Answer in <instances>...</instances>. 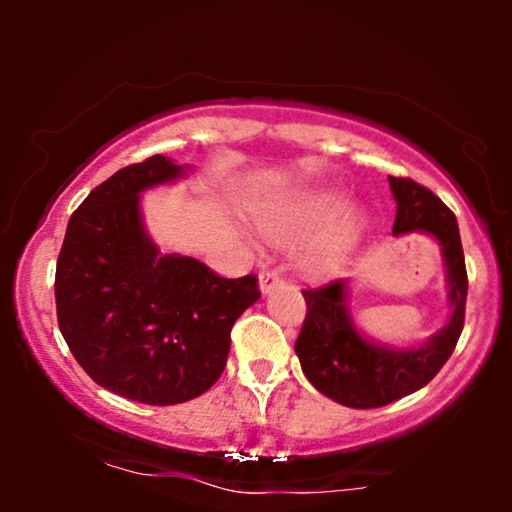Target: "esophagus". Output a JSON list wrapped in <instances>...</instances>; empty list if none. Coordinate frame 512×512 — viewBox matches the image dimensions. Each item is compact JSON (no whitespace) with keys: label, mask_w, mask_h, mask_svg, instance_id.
<instances>
[{"label":"esophagus","mask_w":512,"mask_h":512,"mask_svg":"<svg viewBox=\"0 0 512 512\" xmlns=\"http://www.w3.org/2000/svg\"><path fill=\"white\" fill-rule=\"evenodd\" d=\"M258 282H261V291H263V293H270L272 289H275V286H279V284L284 282L282 270H277V268H265V270L261 272V277H258Z\"/></svg>","instance_id":"1"}]
</instances>
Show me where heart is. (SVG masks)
Returning <instances> with one entry per match:
<instances>
[{
    "label": "heart",
    "instance_id": "heart-1",
    "mask_svg": "<svg viewBox=\"0 0 512 512\" xmlns=\"http://www.w3.org/2000/svg\"><path fill=\"white\" fill-rule=\"evenodd\" d=\"M345 209V198L335 191H307L296 198L279 202L277 207L258 214V226L272 240H293V237L314 233L333 223ZM356 233L354 221L345 216L333 223L324 235L317 237L305 251V265L312 270H326L338 263Z\"/></svg>",
    "mask_w": 512,
    "mask_h": 512
}]
</instances>
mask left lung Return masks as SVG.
<instances>
[{
    "instance_id": "left-lung-1",
    "label": "left lung",
    "mask_w": 512,
    "mask_h": 512,
    "mask_svg": "<svg viewBox=\"0 0 512 512\" xmlns=\"http://www.w3.org/2000/svg\"><path fill=\"white\" fill-rule=\"evenodd\" d=\"M398 209L394 235L422 230L443 244L452 319L419 349L394 352L363 340L345 310V279L303 289L307 314L296 340L303 373L321 394L347 408H382L429 384L457 347L466 317L468 275L452 209L408 177H389Z\"/></svg>"
}]
</instances>
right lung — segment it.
Segmentation results:
<instances>
[{"label": "right lung", "instance_id": "obj_1", "mask_svg": "<svg viewBox=\"0 0 512 512\" xmlns=\"http://www.w3.org/2000/svg\"><path fill=\"white\" fill-rule=\"evenodd\" d=\"M181 174L165 156L95 186L67 223L58 326L79 366L118 396L177 405L226 368L237 317L261 298L256 275L228 279L188 256L160 254L139 219V191Z\"/></svg>", "mask_w": 512, "mask_h": 512}]
</instances>
